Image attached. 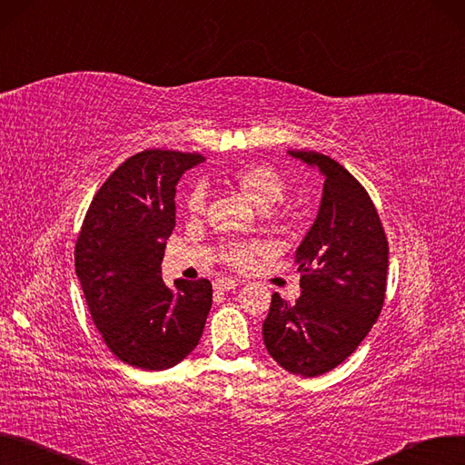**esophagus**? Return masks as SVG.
<instances>
[{"label": "esophagus", "instance_id": "34e87169", "mask_svg": "<svg viewBox=\"0 0 465 465\" xmlns=\"http://www.w3.org/2000/svg\"><path fill=\"white\" fill-rule=\"evenodd\" d=\"M236 286H238V281H232V278H217L213 282L215 292H229V290H234Z\"/></svg>", "mask_w": 465, "mask_h": 465}]
</instances>
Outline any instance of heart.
<instances>
[{
  "instance_id": "obj_1",
  "label": "heart",
  "mask_w": 465,
  "mask_h": 465,
  "mask_svg": "<svg viewBox=\"0 0 465 465\" xmlns=\"http://www.w3.org/2000/svg\"><path fill=\"white\" fill-rule=\"evenodd\" d=\"M231 183L250 200L255 208L269 210L276 202H281L286 193V183L282 175L271 165L265 163H244L231 173ZM184 213L189 217H200L206 212V191L200 184L193 187L183 202ZM263 246L257 242H234L225 248L223 262L234 269H248L259 253H263Z\"/></svg>"
}]
</instances>
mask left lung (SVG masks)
Segmentation results:
<instances>
[{
  "instance_id": "obj_1",
  "label": "left lung",
  "mask_w": 465,
  "mask_h": 465,
  "mask_svg": "<svg viewBox=\"0 0 465 465\" xmlns=\"http://www.w3.org/2000/svg\"><path fill=\"white\" fill-rule=\"evenodd\" d=\"M324 175L321 210L295 252L302 295L276 292L263 340L269 355L303 378L341 364L378 321L387 286L389 244L372 198L341 163L312 151H290Z\"/></svg>"
}]
</instances>
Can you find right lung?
Returning <instances> with one entry per match:
<instances>
[{
  "mask_svg": "<svg viewBox=\"0 0 465 465\" xmlns=\"http://www.w3.org/2000/svg\"><path fill=\"white\" fill-rule=\"evenodd\" d=\"M202 154L148 148L127 158L93 196L74 250L91 319L125 364L165 370L198 345L212 282L162 281L175 227V184Z\"/></svg>",
  "mask_w": 465,
  "mask_h": 465,
  "instance_id": "obj_1",
  "label": "right lung"
}]
</instances>
